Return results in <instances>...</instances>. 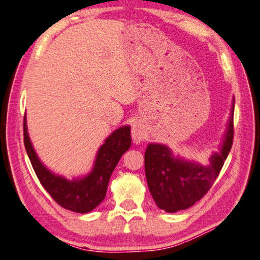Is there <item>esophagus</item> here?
<instances>
[{"label": "esophagus", "instance_id": "esophagus-1", "mask_svg": "<svg viewBox=\"0 0 260 260\" xmlns=\"http://www.w3.org/2000/svg\"><path fill=\"white\" fill-rule=\"evenodd\" d=\"M132 138H133V141L137 145H140V143L145 141V139L147 138V132L141 121L134 122L133 126H132Z\"/></svg>", "mask_w": 260, "mask_h": 260}]
</instances>
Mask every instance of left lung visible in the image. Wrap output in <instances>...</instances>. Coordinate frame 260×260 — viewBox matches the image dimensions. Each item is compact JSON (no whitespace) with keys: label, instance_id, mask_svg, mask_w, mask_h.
<instances>
[{"label":"left lung","instance_id":"1","mask_svg":"<svg viewBox=\"0 0 260 260\" xmlns=\"http://www.w3.org/2000/svg\"><path fill=\"white\" fill-rule=\"evenodd\" d=\"M234 108L226 122L219 150L209 157V164H203L176 155L163 143L151 142L145 152V172L148 187L157 207L168 213L189 208L200 200L217 178L233 146Z\"/></svg>","mask_w":260,"mask_h":260}]
</instances>
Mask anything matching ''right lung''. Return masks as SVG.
<instances>
[{"label":"right lung","mask_w":260,"mask_h":260,"mask_svg":"<svg viewBox=\"0 0 260 260\" xmlns=\"http://www.w3.org/2000/svg\"><path fill=\"white\" fill-rule=\"evenodd\" d=\"M131 145V126L119 127L100 147L89 174L67 179L41 162L28 137L26 115L24 117V146L39 182L57 204L75 213L91 212L104 200L111 175Z\"/></svg>","instance_id":"add662e5"}]
</instances>
